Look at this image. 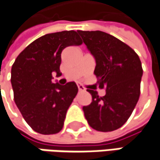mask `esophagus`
I'll return each mask as SVG.
<instances>
[{
	"label": "esophagus",
	"instance_id": "34e87169",
	"mask_svg": "<svg viewBox=\"0 0 160 160\" xmlns=\"http://www.w3.org/2000/svg\"><path fill=\"white\" fill-rule=\"evenodd\" d=\"M78 87V90H79V92H83V91H85V87L82 86V85H78L77 86Z\"/></svg>",
	"mask_w": 160,
	"mask_h": 160
}]
</instances>
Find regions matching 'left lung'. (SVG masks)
Returning <instances> with one entry per match:
<instances>
[{
    "label": "left lung",
    "mask_w": 160,
    "mask_h": 160,
    "mask_svg": "<svg viewBox=\"0 0 160 160\" xmlns=\"http://www.w3.org/2000/svg\"><path fill=\"white\" fill-rule=\"evenodd\" d=\"M96 58L94 74L106 95L87 89L92 96L83 108L89 126L97 131L121 128L131 116L139 95L143 69L137 52L119 39L101 31H77Z\"/></svg>",
    "instance_id": "8db88e82"
}]
</instances>
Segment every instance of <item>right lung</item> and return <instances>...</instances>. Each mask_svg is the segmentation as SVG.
I'll list each match as a JSON object with an SVG mask.
<instances>
[{"label": "right lung", "instance_id": "right-lung-1", "mask_svg": "<svg viewBox=\"0 0 160 160\" xmlns=\"http://www.w3.org/2000/svg\"><path fill=\"white\" fill-rule=\"evenodd\" d=\"M83 42L75 31L47 33L31 42L12 67L14 102L29 126L42 135L62 130L67 109L77 95L74 82L64 86L52 82L60 75L61 53L65 47Z\"/></svg>", "mask_w": 160, "mask_h": 160}]
</instances>
